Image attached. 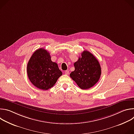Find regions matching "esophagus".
I'll return each mask as SVG.
<instances>
[{
    "instance_id": "obj_1",
    "label": "esophagus",
    "mask_w": 134,
    "mask_h": 134,
    "mask_svg": "<svg viewBox=\"0 0 134 134\" xmlns=\"http://www.w3.org/2000/svg\"><path fill=\"white\" fill-rule=\"evenodd\" d=\"M69 71L68 70H65V74H66V75H68L69 74Z\"/></svg>"
}]
</instances>
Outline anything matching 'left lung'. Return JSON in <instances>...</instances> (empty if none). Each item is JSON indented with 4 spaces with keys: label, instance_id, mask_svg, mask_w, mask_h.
Returning a JSON list of instances; mask_svg holds the SVG:
<instances>
[{
    "label": "left lung",
    "instance_id": "obj_1",
    "mask_svg": "<svg viewBox=\"0 0 134 134\" xmlns=\"http://www.w3.org/2000/svg\"><path fill=\"white\" fill-rule=\"evenodd\" d=\"M81 57L74 64L75 70L70 74V77L83 90L93 87L99 80L101 68L98 59L92 53L85 50Z\"/></svg>",
    "mask_w": 134,
    "mask_h": 134
}]
</instances>
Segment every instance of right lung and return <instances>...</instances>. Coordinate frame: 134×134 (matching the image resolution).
Wrapping results in <instances>:
<instances>
[{
	"mask_svg": "<svg viewBox=\"0 0 134 134\" xmlns=\"http://www.w3.org/2000/svg\"><path fill=\"white\" fill-rule=\"evenodd\" d=\"M27 73L32 84L43 90L53 86L63 74L58 64L51 61L49 52L43 48L36 50L32 55L27 64Z\"/></svg>",
	"mask_w": 134,
	"mask_h": 134,
	"instance_id": "1",
	"label": "right lung"
}]
</instances>
